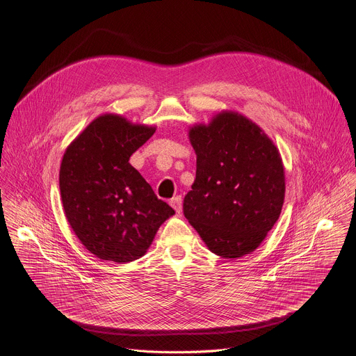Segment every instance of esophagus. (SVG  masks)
Returning a JSON list of instances; mask_svg holds the SVG:
<instances>
[{"mask_svg": "<svg viewBox=\"0 0 356 356\" xmlns=\"http://www.w3.org/2000/svg\"><path fill=\"white\" fill-rule=\"evenodd\" d=\"M170 206L175 209V211H176L177 214H180V213H181V197H180V195L173 197V198L170 200Z\"/></svg>", "mask_w": 356, "mask_h": 356, "instance_id": "esophagus-1", "label": "esophagus"}]
</instances>
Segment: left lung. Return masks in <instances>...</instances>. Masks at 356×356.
I'll return each mask as SVG.
<instances>
[{
    "label": "left lung",
    "instance_id": "left-lung-1",
    "mask_svg": "<svg viewBox=\"0 0 356 356\" xmlns=\"http://www.w3.org/2000/svg\"><path fill=\"white\" fill-rule=\"evenodd\" d=\"M188 139L197 170L183 201L184 217L216 255H248L282 213L286 183L279 149L259 125L229 110L193 125Z\"/></svg>",
    "mask_w": 356,
    "mask_h": 356
}]
</instances>
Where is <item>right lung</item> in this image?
I'll return each instance as SVG.
<instances>
[{"label": "right lung", "instance_id": "obj_1", "mask_svg": "<svg viewBox=\"0 0 356 356\" xmlns=\"http://www.w3.org/2000/svg\"><path fill=\"white\" fill-rule=\"evenodd\" d=\"M155 131L156 127L134 124L118 114H103L65 150L59 172L65 216L98 259H139L175 214L129 163Z\"/></svg>", "mask_w": 356, "mask_h": 356}]
</instances>
